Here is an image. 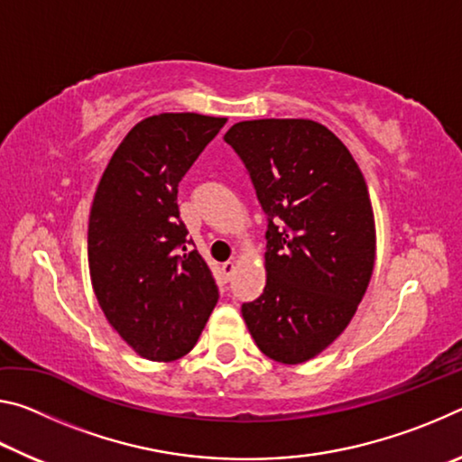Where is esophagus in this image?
<instances>
[{
  "label": "esophagus",
  "instance_id": "esophagus-1",
  "mask_svg": "<svg viewBox=\"0 0 462 462\" xmlns=\"http://www.w3.org/2000/svg\"><path fill=\"white\" fill-rule=\"evenodd\" d=\"M234 269H236V263H234V261H226L222 264V273H224V279L226 281H228L234 275Z\"/></svg>",
  "mask_w": 462,
  "mask_h": 462
}]
</instances>
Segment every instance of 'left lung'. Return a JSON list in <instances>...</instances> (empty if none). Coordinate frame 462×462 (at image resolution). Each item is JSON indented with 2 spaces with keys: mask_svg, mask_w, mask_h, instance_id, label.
<instances>
[{
  "mask_svg": "<svg viewBox=\"0 0 462 462\" xmlns=\"http://www.w3.org/2000/svg\"><path fill=\"white\" fill-rule=\"evenodd\" d=\"M267 214V285L242 303L263 355L300 365L353 319L374 264L365 177L342 140L314 120H248L226 132Z\"/></svg>",
  "mask_w": 462,
  "mask_h": 462,
  "instance_id": "obj_1",
  "label": "left lung"
}]
</instances>
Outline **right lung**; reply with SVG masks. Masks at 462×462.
<instances>
[{"mask_svg": "<svg viewBox=\"0 0 462 462\" xmlns=\"http://www.w3.org/2000/svg\"><path fill=\"white\" fill-rule=\"evenodd\" d=\"M224 124L189 112L144 118L116 148L93 198V291L114 330L148 361L189 353L217 303L208 263L187 250L177 191Z\"/></svg>", "mask_w": 462, "mask_h": 462, "instance_id": "obj_1", "label": "right lung"}]
</instances>
